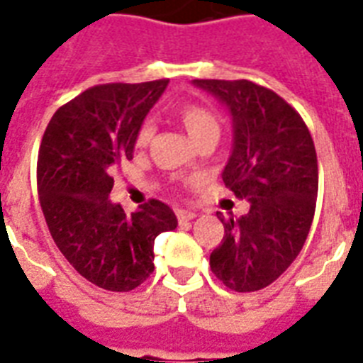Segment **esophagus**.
Wrapping results in <instances>:
<instances>
[{
  "label": "esophagus",
  "instance_id": "1",
  "mask_svg": "<svg viewBox=\"0 0 363 363\" xmlns=\"http://www.w3.org/2000/svg\"><path fill=\"white\" fill-rule=\"evenodd\" d=\"M196 216L198 215H196V213H192V211L177 209V218H179V222H181V224H188V222H192Z\"/></svg>",
  "mask_w": 363,
  "mask_h": 363
}]
</instances>
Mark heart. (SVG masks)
<instances>
[{
	"label": "heart",
	"instance_id": "heart-1",
	"mask_svg": "<svg viewBox=\"0 0 363 363\" xmlns=\"http://www.w3.org/2000/svg\"><path fill=\"white\" fill-rule=\"evenodd\" d=\"M177 118L188 133V137L194 143L203 139V137H215L218 139L220 135V122L209 109L199 107V105H182L181 109L177 111ZM154 135V125L150 122L145 124L137 130L135 135V147L145 148L150 143Z\"/></svg>",
	"mask_w": 363,
	"mask_h": 363
}]
</instances>
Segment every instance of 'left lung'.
<instances>
[{
	"mask_svg": "<svg viewBox=\"0 0 363 363\" xmlns=\"http://www.w3.org/2000/svg\"><path fill=\"white\" fill-rule=\"evenodd\" d=\"M230 113L232 152L222 181L250 203L247 215L222 216L224 239L211 269L235 292L275 282L309 235L318 192L313 137L290 105L250 81H192Z\"/></svg>",
	"mask_w": 363,
	"mask_h": 363,
	"instance_id": "8db88e82",
	"label": "left lung"
}]
</instances>
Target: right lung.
<instances>
[{
  "mask_svg": "<svg viewBox=\"0 0 363 363\" xmlns=\"http://www.w3.org/2000/svg\"><path fill=\"white\" fill-rule=\"evenodd\" d=\"M169 81L101 84L60 107L37 160L43 215L56 247L86 281L130 292L154 271V239L177 228L169 205L152 199L125 215L111 201L121 162L133 158L137 130Z\"/></svg>",
  "mask_w": 363,
  "mask_h": 363,
  "instance_id": "1",
  "label": "right lung"
}]
</instances>
